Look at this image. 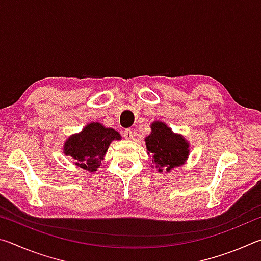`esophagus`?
Masks as SVG:
<instances>
[{"label":"esophagus","instance_id":"obj_1","mask_svg":"<svg viewBox=\"0 0 261 261\" xmlns=\"http://www.w3.org/2000/svg\"><path fill=\"white\" fill-rule=\"evenodd\" d=\"M134 136H135L134 131L130 129H126L124 132H123V137H124L126 140H131L132 138H134Z\"/></svg>","mask_w":261,"mask_h":261}]
</instances>
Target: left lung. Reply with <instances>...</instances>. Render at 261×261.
Listing matches in <instances>:
<instances>
[{
    "mask_svg": "<svg viewBox=\"0 0 261 261\" xmlns=\"http://www.w3.org/2000/svg\"><path fill=\"white\" fill-rule=\"evenodd\" d=\"M147 154L152 155V168L159 173H170L183 166L190 155V143L184 136L175 132L161 121L151 124V134L145 138Z\"/></svg>",
    "mask_w": 261,
    "mask_h": 261,
    "instance_id": "1",
    "label": "left lung"
}]
</instances>
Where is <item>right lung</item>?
I'll use <instances>...</instances> for the list:
<instances>
[{"mask_svg": "<svg viewBox=\"0 0 261 261\" xmlns=\"http://www.w3.org/2000/svg\"><path fill=\"white\" fill-rule=\"evenodd\" d=\"M121 138L116 130L106 127L99 122H92L81 132L71 135L65 140L63 153L72 158L77 167L93 173L101 166L112 141Z\"/></svg>", "mask_w": 261, "mask_h": 261, "instance_id": "obj_1", "label": "right lung"}]
</instances>
